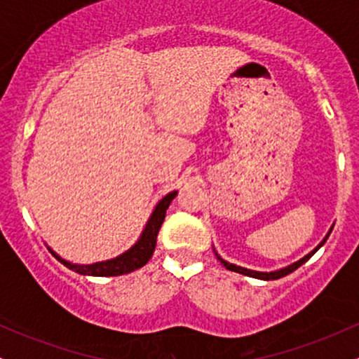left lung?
Wrapping results in <instances>:
<instances>
[{
    "label": "left lung",
    "instance_id": "left-lung-1",
    "mask_svg": "<svg viewBox=\"0 0 359 359\" xmlns=\"http://www.w3.org/2000/svg\"><path fill=\"white\" fill-rule=\"evenodd\" d=\"M332 228H334V224H332L331 228H329V231H327V234H325V236L323 238V241H320L319 245H317L316 248L311 251V253H307L306 257H302V258H300V259H297V262L290 263V265H287V266H282V269H278V270H271V271H258V270L245 269V266H238V265H234V263H229V262H226V259H222V258L219 257V255H217V251H216V250H214V253H216L217 259H219V262H221L222 265H224L226 269H228V270H231V271H236V273H241V275H246V277H251V278H258V280H277V278H282V277H285V275H288V273H292V271H295V270L299 269L300 265H304V263H306L307 259L311 258L312 255H314L316 251L319 250L320 246H323L325 241H327V238H329V234H331Z\"/></svg>",
    "mask_w": 359,
    "mask_h": 359
}]
</instances>
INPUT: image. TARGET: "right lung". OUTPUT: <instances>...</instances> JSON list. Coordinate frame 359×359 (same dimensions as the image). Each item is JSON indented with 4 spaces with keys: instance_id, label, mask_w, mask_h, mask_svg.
I'll return each mask as SVG.
<instances>
[{
    "instance_id": "add662e5",
    "label": "right lung",
    "mask_w": 359,
    "mask_h": 359,
    "mask_svg": "<svg viewBox=\"0 0 359 359\" xmlns=\"http://www.w3.org/2000/svg\"><path fill=\"white\" fill-rule=\"evenodd\" d=\"M175 196L177 191H172L156 203L138 240L135 241V245L131 246V248H128L125 253L118 255V257L104 259V262L89 263V265H81V263H72L69 262V259H64L60 255H57L50 246H48V250H50L53 257L59 259L62 265L67 266L69 270L81 275H88V277H118V275H125L130 273V271L142 269L143 265H147L148 259L151 258V255H154L160 226H162L163 219H165L168 205H170Z\"/></svg>"
}]
</instances>
